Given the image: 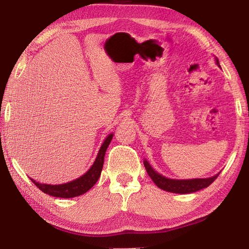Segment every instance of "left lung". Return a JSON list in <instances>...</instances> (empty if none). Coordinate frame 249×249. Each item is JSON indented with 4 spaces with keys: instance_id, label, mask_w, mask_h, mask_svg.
<instances>
[{
    "instance_id": "1",
    "label": "left lung",
    "mask_w": 249,
    "mask_h": 249,
    "mask_svg": "<svg viewBox=\"0 0 249 249\" xmlns=\"http://www.w3.org/2000/svg\"><path fill=\"white\" fill-rule=\"evenodd\" d=\"M216 63H217V65L219 66V62L217 59H216ZM143 163H144L147 174H149L150 178L153 179V182L157 185V187L166 190V192L174 193V194H192V193L198 192L200 189L210 186V185L212 184L216 178H217V177L220 173L219 172L218 174H216V176L208 178L173 179V178H168L166 177H162L161 174L156 172L145 160Z\"/></svg>"
}]
</instances>
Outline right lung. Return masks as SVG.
Listing matches in <instances>:
<instances>
[{
  "mask_svg": "<svg viewBox=\"0 0 249 249\" xmlns=\"http://www.w3.org/2000/svg\"><path fill=\"white\" fill-rule=\"evenodd\" d=\"M112 137L113 134H110L107 138L105 139L104 143L100 146V149L98 151L96 160H95L92 167L89 169V171L84 173L82 177L73 179L71 182L60 185L40 184L38 182H36L33 178H31V181L33 182L43 193L57 198H73L86 194L88 190L91 189L95 185V183L98 181L100 173H102L103 170L106 151H107V147L109 146L111 140H112Z\"/></svg>",
  "mask_w": 249,
  "mask_h": 249,
  "instance_id": "obj_1",
  "label": "right lung"
}]
</instances>
